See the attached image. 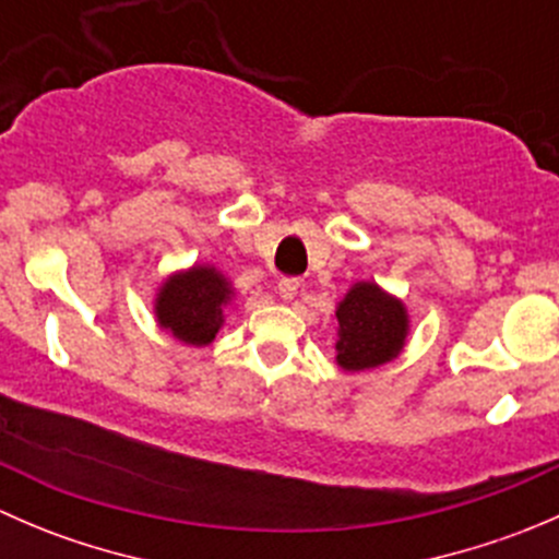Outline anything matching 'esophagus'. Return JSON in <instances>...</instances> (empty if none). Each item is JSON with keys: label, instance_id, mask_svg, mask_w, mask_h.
<instances>
[{"label": "esophagus", "instance_id": "esophagus-1", "mask_svg": "<svg viewBox=\"0 0 559 559\" xmlns=\"http://www.w3.org/2000/svg\"><path fill=\"white\" fill-rule=\"evenodd\" d=\"M297 289H300V281L297 278H281L278 281V295L284 302H292L297 297Z\"/></svg>", "mask_w": 559, "mask_h": 559}]
</instances>
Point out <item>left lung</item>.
<instances>
[{"label":"left lung","mask_w":559,"mask_h":559,"mask_svg":"<svg viewBox=\"0 0 559 559\" xmlns=\"http://www.w3.org/2000/svg\"><path fill=\"white\" fill-rule=\"evenodd\" d=\"M335 362L346 373L373 370L403 354L411 332L405 302L376 281H357L335 306Z\"/></svg>","instance_id":"8db88e82"}]
</instances>
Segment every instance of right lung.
<instances>
[{"mask_svg":"<svg viewBox=\"0 0 559 559\" xmlns=\"http://www.w3.org/2000/svg\"><path fill=\"white\" fill-rule=\"evenodd\" d=\"M235 295L233 281L216 264L194 262L162 278L154 295L156 324L186 346H211Z\"/></svg>","mask_w":559,"mask_h":559,"instance_id":"add662e5","label":"right lung"}]
</instances>
